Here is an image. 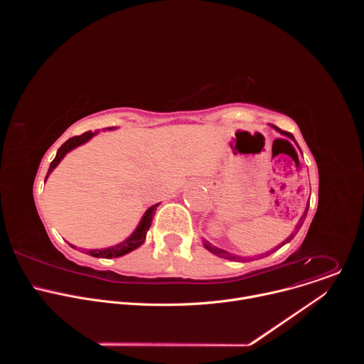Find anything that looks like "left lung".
I'll use <instances>...</instances> for the list:
<instances>
[{
  "label": "left lung",
  "instance_id": "obj_1",
  "mask_svg": "<svg viewBox=\"0 0 364 364\" xmlns=\"http://www.w3.org/2000/svg\"><path fill=\"white\" fill-rule=\"evenodd\" d=\"M275 129H278V131H279L281 134L287 135L288 138L294 139V135H292L291 132L282 131V129H279V128H277V127H275ZM294 141H295V139H294ZM308 207H309V204L306 205V209H305V213H304V215H302V218L299 219V223L296 225V229H295V232H296V230H298V229L301 228V225H302V222H304V219H305V216H306V212H308ZM294 236H295V233H292V235H291V236H289V237H288V239H287V240H285V242H284V243H282L281 246H284L285 243H288L289 240H292V237H294ZM204 246H205L207 249H209V250H210L212 253H215V255H218V256H220V257H226V259H237V261H240V259H242V257H239V256H232V255H230V253H228L226 250H223V249H220V247H216V246H213V245H212V243H209V242H204ZM281 246H278L277 249H279ZM277 249H274L272 252H275ZM272 252H267V253H265V256H267V255H269V253H272ZM262 256H264V255H261V257H262ZM243 261H245V259H243Z\"/></svg>",
  "mask_w": 364,
  "mask_h": 364
}]
</instances>
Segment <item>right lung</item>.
<instances>
[{
  "instance_id": "add662e5",
  "label": "right lung",
  "mask_w": 364,
  "mask_h": 364,
  "mask_svg": "<svg viewBox=\"0 0 364 364\" xmlns=\"http://www.w3.org/2000/svg\"><path fill=\"white\" fill-rule=\"evenodd\" d=\"M93 135H96V132L87 131V132H85V134H82V135H77V136H73V138L68 139V141L59 148L55 160L51 161L46 178L48 177V174H50L51 171L55 170V167H58V164L62 161V159L65 157V155H66L70 149H73V148L77 146V145L85 144V142H86L87 139H90ZM157 207H159V204H155V205L149 207V209L145 212V215H144V218H142L139 226L136 228V230H135L125 242H122V243H119V245H117V246L108 247V249H92V250H87V253H89L90 256H95V257H107V259H111V257L122 256V255H125V253H128V252L136 249V247L141 246V245L144 243V240H145L146 230H148L149 226H151V222H152V218H154V215H155V210H157ZM73 247H75V246H73Z\"/></svg>"
}]
</instances>
